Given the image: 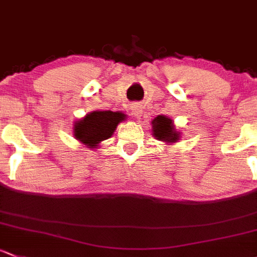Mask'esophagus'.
I'll return each instance as SVG.
<instances>
[{
    "label": "esophagus",
    "mask_w": 257,
    "mask_h": 257,
    "mask_svg": "<svg viewBox=\"0 0 257 257\" xmlns=\"http://www.w3.org/2000/svg\"><path fill=\"white\" fill-rule=\"evenodd\" d=\"M131 109H132V113H133L134 117H136V118H140V117H142V114H143V108H142V106H140V104H138V103L133 104Z\"/></svg>",
    "instance_id": "obj_1"
}]
</instances>
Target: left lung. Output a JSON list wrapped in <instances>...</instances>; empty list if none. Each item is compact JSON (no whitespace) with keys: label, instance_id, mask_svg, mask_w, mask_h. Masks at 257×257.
Segmentation results:
<instances>
[{"label":"left lung","instance_id":"left-lung-1","mask_svg":"<svg viewBox=\"0 0 257 257\" xmlns=\"http://www.w3.org/2000/svg\"><path fill=\"white\" fill-rule=\"evenodd\" d=\"M153 132L156 139L164 140L167 143H176L178 140V133L174 131L172 120L164 115H158L153 120Z\"/></svg>","mask_w":257,"mask_h":257}]
</instances>
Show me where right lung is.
Returning <instances> with one entry per match:
<instances>
[{"label": "right lung", "mask_w": 257, "mask_h": 257, "mask_svg": "<svg viewBox=\"0 0 257 257\" xmlns=\"http://www.w3.org/2000/svg\"><path fill=\"white\" fill-rule=\"evenodd\" d=\"M125 115L120 112L110 110H94L91 114L75 124L74 134L82 144L92 148L98 147V143L112 137L118 123L124 119Z\"/></svg>", "instance_id": "add662e5"}]
</instances>
